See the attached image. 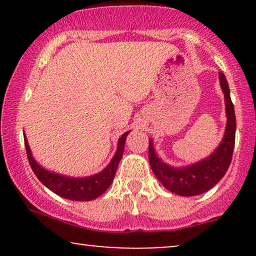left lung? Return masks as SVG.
I'll return each instance as SVG.
<instances>
[{"label": "left lung", "mask_w": 256, "mask_h": 256, "mask_svg": "<svg viewBox=\"0 0 256 256\" xmlns=\"http://www.w3.org/2000/svg\"><path fill=\"white\" fill-rule=\"evenodd\" d=\"M219 80L225 96L227 124L222 142L211 156L190 166L174 169L166 166L157 157L152 148V141H149V163L152 170L163 186L176 194L188 197L208 191L225 176L232 162L233 149L236 144V113L230 100L228 82L222 72H219Z\"/></svg>", "instance_id": "8db88e82"}]
</instances>
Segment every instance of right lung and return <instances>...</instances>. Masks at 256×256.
Returning a JSON list of instances; mask_svg holds the SVG:
<instances>
[{
	"mask_svg": "<svg viewBox=\"0 0 256 256\" xmlns=\"http://www.w3.org/2000/svg\"><path fill=\"white\" fill-rule=\"evenodd\" d=\"M128 132H124L118 142V150L113 160L108 164L106 169L101 171L100 174H94L90 177L85 178H70L62 176V174L50 172L45 170L34 160L31 155L29 144H28L26 134H24V143H26V156L29 160L30 166L36 174V177L46 186L48 190L54 192L56 194L60 196L62 198L70 199V200L76 202H88L93 200L104 194L110 188L113 182L116 172L118 162H120L122 155H124V143L127 138Z\"/></svg>",
	"mask_w": 256,
	"mask_h": 256,
	"instance_id": "right-lung-1",
	"label": "right lung"
}]
</instances>
